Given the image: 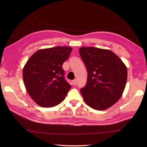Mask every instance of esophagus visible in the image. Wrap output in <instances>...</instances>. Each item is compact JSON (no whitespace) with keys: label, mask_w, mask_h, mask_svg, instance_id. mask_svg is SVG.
Returning <instances> with one entry per match:
<instances>
[{"label":"esophagus","mask_w":147,"mask_h":147,"mask_svg":"<svg viewBox=\"0 0 147 147\" xmlns=\"http://www.w3.org/2000/svg\"><path fill=\"white\" fill-rule=\"evenodd\" d=\"M73 85H76V84H77V80H73Z\"/></svg>","instance_id":"1"}]
</instances>
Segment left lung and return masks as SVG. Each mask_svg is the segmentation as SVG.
Listing matches in <instances>:
<instances>
[{
  "mask_svg": "<svg viewBox=\"0 0 147 147\" xmlns=\"http://www.w3.org/2000/svg\"><path fill=\"white\" fill-rule=\"evenodd\" d=\"M81 57L87 69L86 85L80 92L86 104L95 110L111 107L125 88L127 71L125 64L109 50L81 47Z\"/></svg>",
  "mask_w": 147,
  "mask_h": 147,
  "instance_id": "left-lung-1",
  "label": "left lung"
}]
</instances>
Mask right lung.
<instances>
[{
  "label": "right lung",
  "instance_id": "add662e5",
  "mask_svg": "<svg viewBox=\"0 0 147 147\" xmlns=\"http://www.w3.org/2000/svg\"><path fill=\"white\" fill-rule=\"evenodd\" d=\"M72 48L55 47L40 50L33 54L23 68L24 85L38 105L52 107L64 100L71 86L64 77L62 64Z\"/></svg>",
  "mask_w": 147,
  "mask_h": 147
}]
</instances>
